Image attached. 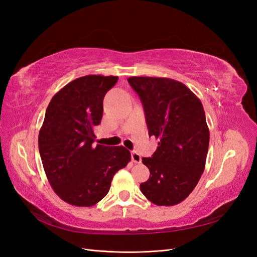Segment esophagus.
<instances>
[{"label": "esophagus", "instance_id": "34e87169", "mask_svg": "<svg viewBox=\"0 0 257 257\" xmlns=\"http://www.w3.org/2000/svg\"><path fill=\"white\" fill-rule=\"evenodd\" d=\"M132 161H133L134 163H137V164H139V163L142 162L141 154H138L137 152H132Z\"/></svg>", "mask_w": 257, "mask_h": 257}]
</instances>
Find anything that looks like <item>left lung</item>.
Instances as JSON below:
<instances>
[{
  "instance_id": "1",
  "label": "left lung",
  "mask_w": 257,
  "mask_h": 257,
  "mask_svg": "<svg viewBox=\"0 0 257 257\" xmlns=\"http://www.w3.org/2000/svg\"><path fill=\"white\" fill-rule=\"evenodd\" d=\"M141 97L149 136L159 139L152 158H143L150 177L141 191L158 206H175L195 189L203 175L209 128L203 104L180 81L164 77H130Z\"/></svg>"
}]
</instances>
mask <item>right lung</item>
Instances as JSON below:
<instances>
[{"label":"right lung","instance_id":"obj_1","mask_svg":"<svg viewBox=\"0 0 257 257\" xmlns=\"http://www.w3.org/2000/svg\"><path fill=\"white\" fill-rule=\"evenodd\" d=\"M116 76L87 75L51 98L38 134L44 170L57 195L76 207H91L110 189L114 174L131 161L123 146L94 145L103 100Z\"/></svg>","mask_w":257,"mask_h":257}]
</instances>
